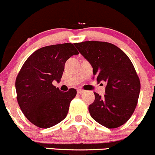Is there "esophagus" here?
I'll list each match as a JSON object with an SVG mask.
<instances>
[{"instance_id":"esophagus-1","label":"esophagus","mask_w":155,"mask_h":155,"mask_svg":"<svg viewBox=\"0 0 155 155\" xmlns=\"http://www.w3.org/2000/svg\"><path fill=\"white\" fill-rule=\"evenodd\" d=\"M84 93H85V91L84 90H81V89H78V93H79V94H83Z\"/></svg>"}]
</instances>
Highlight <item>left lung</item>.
<instances>
[{"label": "left lung", "mask_w": 155, "mask_h": 155, "mask_svg": "<svg viewBox=\"0 0 155 155\" xmlns=\"http://www.w3.org/2000/svg\"><path fill=\"white\" fill-rule=\"evenodd\" d=\"M74 46L92 65L97 82L106 83L103 97L94 93V102L89 105L91 117L109 129L124 124L134 112L140 92L139 78L129 57L108 42L84 41Z\"/></svg>", "instance_id": "1"}]
</instances>
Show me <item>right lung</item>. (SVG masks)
Wrapping results in <instances>:
<instances>
[{"instance_id":"1","label":"right lung","mask_w":155,"mask_h":155,"mask_svg":"<svg viewBox=\"0 0 155 155\" xmlns=\"http://www.w3.org/2000/svg\"><path fill=\"white\" fill-rule=\"evenodd\" d=\"M79 53L70 43L47 46L34 52L16 80L17 101L28 120L40 128H49L65 118L77 91L62 92L53 85L60 82L65 62Z\"/></svg>"}]
</instances>
